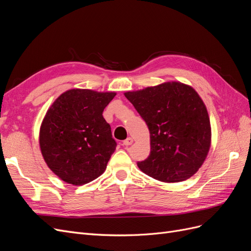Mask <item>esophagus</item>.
<instances>
[{
    "mask_svg": "<svg viewBox=\"0 0 251 251\" xmlns=\"http://www.w3.org/2000/svg\"><path fill=\"white\" fill-rule=\"evenodd\" d=\"M132 143H133V139H132L131 137H128V138H126V140H124V141H123V146H125V147H128V146H131Z\"/></svg>",
    "mask_w": 251,
    "mask_h": 251,
    "instance_id": "obj_1",
    "label": "esophagus"
}]
</instances>
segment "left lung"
<instances>
[{
    "mask_svg": "<svg viewBox=\"0 0 251 251\" xmlns=\"http://www.w3.org/2000/svg\"><path fill=\"white\" fill-rule=\"evenodd\" d=\"M125 96L150 131L151 153L138 168L166 183L184 181L198 172L210 148L211 128L206 107L195 89L168 81Z\"/></svg>",
    "mask_w": 251,
    "mask_h": 251,
    "instance_id": "8db88e82",
    "label": "left lung"
}]
</instances>
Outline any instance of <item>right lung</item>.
<instances>
[{"mask_svg":"<svg viewBox=\"0 0 251 251\" xmlns=\"http://www.w3.org/2000/svg\"><path fill=\"white\" fill-rule=\"evenodd\" d=\"M116 95L71 89L52 103L41 126L40 147L48 168L73 185L93 181L116 149L102 112Z\"/></svg>","mask_w":251,"mask_h":251,"instance_id":"obj_1","label":"right lung"}]
</instances>
